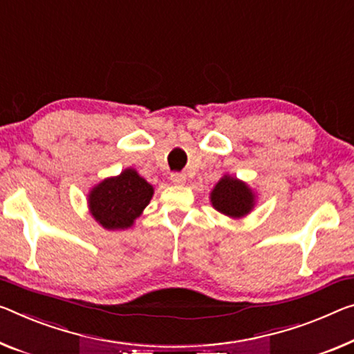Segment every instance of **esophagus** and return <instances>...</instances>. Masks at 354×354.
<instances>
[{"label":"esophagus","mask_w":354,"mask_h":354,"mask_svg":"<svg viewBox=\"0 0 354 354\" xmlns=\"http://www.w3.org/2000/svg\"><path fill=\"white\" fill-rule=\"evenodd\" d=\"M171 182L174 185H183L185 182H187V176L182 172H174V174H171Z\"/></svg>","instance_id":"34e87169"}]
</instances>
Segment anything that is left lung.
<instances>
[{"mask_svg": "<svg viewBox=\"0 0 354 354\" xmlns=\"http://www.w3.org/2000/svg\"><path fill=\"white\" fill-rule=\"evenodd\" d=\"M210 203L221 214L231 218H242L253 210L257 196L245 182L225 176L212 189Z\"/></svg>", "mask_w": 354, "mask_h": 354, "instance_id": "1", "label": "left lung"}]
</instances>
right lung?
<instances>
[{"mask_svg": "<svg viewBox=\"0 0 354 354\" xmlns=\"http://www.w3.org/2000/svg\"><path fill=\"white\" fill-rule=\"evenodd\" d=\"M153 187L134 169H124L120 176L104 178L88 194L90 214L109 231L131 227L149 205Z\"/></svg>", "mask_w": 354, "mask_h": 354, "instance_id": "1", "label": "right lung"}]
</instances>
